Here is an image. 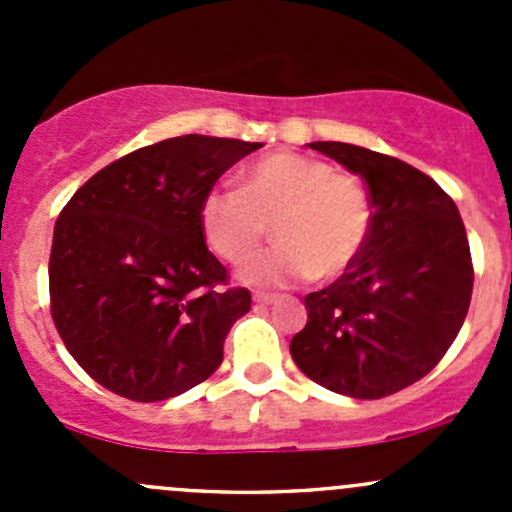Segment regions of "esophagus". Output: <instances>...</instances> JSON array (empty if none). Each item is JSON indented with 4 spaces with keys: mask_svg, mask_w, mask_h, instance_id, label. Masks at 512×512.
<instances>
[{
    "mask_svg": "<svg viewBox=\"0 0 512 512\" xmlns=\"http://www.w3.org/2000/svg\"><path fill=\"white\" fill-rule=\"evenodd\" d=\"M255 299L257 304H272L277 299V294H272V292H255Z\"/></svg>",
    "mask_w": 512,
    "mask_h": 512,
    "instance_id": "34e87169",
    "label": "esophagus"
}]
</instances>
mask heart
Listing matches in <instances>:
<instances>
[{
    "mask_svg": "<svg viewBox=\"0 0 512 512\" xmlns=\"http://www.w3.org/2000/svg\"><path fill=\"white\" fill-rule=\"evenodd\" d=\"M272 232L280 245L247 262L242 277L255 285L337 280L354 267L371 232L369 195L322 158L270 153L240 173V193L213 190L200 205V230L210 250L245 262Z\"/></svg>",
    "mask_w": 512,
    "mask_h": 512,
    "instance_id": "1",
    "label": "heart"
}]
</instances>
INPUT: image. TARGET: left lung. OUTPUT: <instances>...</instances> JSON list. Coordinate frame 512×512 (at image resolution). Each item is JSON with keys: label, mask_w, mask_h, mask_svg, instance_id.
<instances>
[{"label": "left lung", "mask_w": 512, "mask_h": 512, "mask_svg": "<svg viewBox=\"0 0 512 512\" xmlns=\"http://www.w3.org/2000/svg\"><path fill=\"white\" fill-rule=\"evenodd\" d=\"M309 148L361 175L371 232L352 270L304 297L307 324L289 354L324 389L384 399L423 379L461 332L473 292L466 225L451 195L404 160L337 141Z\"/></svg>", "instance_id": "obj_1"}]
</instances>
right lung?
<instances>
[{"label": "right lung", "mask_w": 512, "mask_h": 512, "mask_svg": "<svg viewBox=\"0 0 512 512\" xmlns=\"http://www.w3.org/2000/svg\"><path fill=\"white\" fill-rule=\"evenodd\" d=\"M262 143L178 136L138 148L64 205L49 257L51 319L103 389L165 401L208 379L245 287L205 245L200 205L230 165Z\"/></svg>", "instance_id": "1"}]
</instances>
